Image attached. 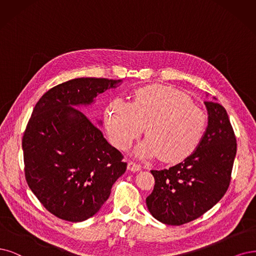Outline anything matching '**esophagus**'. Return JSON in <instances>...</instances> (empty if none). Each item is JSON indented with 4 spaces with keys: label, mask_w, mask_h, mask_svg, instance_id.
Masks as SVG:
<instances>
[{
    "label": "esophagus",
    "mask_w": 256,
    "mask_h": 256,
    "mask_svg": "<svg viewBox=\"0 0 256 256\" xmlns=\"http://www.w3.org/2000/svg\"><path fill=\"white\" fill-rule=\"evenodd\" d=\"M128 168L130 170V171L137 172V171H140V170H141V166L136 164V162H128Z\"/></svg>",
    "instance_id": "34e87169"
}]
</instances>
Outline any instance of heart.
I'll use <instances>...</instances> for the list:
<instances>
[{"mask_svg": "<svg viewBox=\"0 0 256 256\" xmlns=\"http://www.w3.org/2000/svg\"><path fill=\"white\" fill-rule=\"evenodd\" d=\"M108 134L120 150H128L146 128L144 141L136 146L140 158L162 157L182 162L193 154L204 135L206 117L186 94L166 85L139 88L133 103L116 98L106 110Z\"/></svg>", "mask_w": 256, "mask_h": 256, "instance_id": "b5f03b06", "label": "heart"}]
</instances>
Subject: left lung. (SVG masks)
<instances>
[{"mask_svg": "<svg viewBox=\"0 0 256 256\" xmlns=\"http://www.w3.org/2000/svg\"><path fill=\"white\" fill-rule=\"evenodd\" d=\"M208 126L200 144L182 162L152 170L154 190L146 197L153 217L180 226L209 211L228 190L236 155V138L228 114L215 101H204Z\"/></svg>", "mask_w": 256, "mask_h": 256, "instance_id": "1", "label": "left lung"}]
</instances>
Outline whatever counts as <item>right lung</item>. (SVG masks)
<instances>
[{
  "instance_id": "obj_1",
  "label": "right lung",
  "mask_w": 256,
  "mask_h": 256,
  "mask_svg": "<svg viewBox=\"0 0 256 256\" xmlns=\"http://www.w3.org/2000/svg\"><path fill=\"white\" fill-rule=\"evenodd\" d=\"M120 82L77 78L61 83L36 102L27 123L22 139L26 182L45 209L63 220L78 222L96 214L126 172L122 154L76 108Z\"/></svg>"
}]
</instances>
